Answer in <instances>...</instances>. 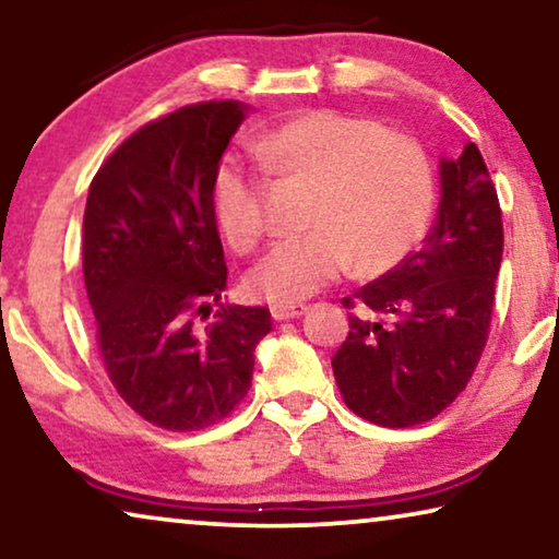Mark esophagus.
I'll return each mask as SVG.
<instances>
[{
	"mask_svg": "<svg viewBox=\"0 0 559 559\" xmlns=\"http://www.w3.org/2000/svg\"><path fill=\"white\" fill-rule=\"evenodd\" d=\"M270 310L274 320H289V318H300L308 308H305L302 302H274Z\"/></svg>",
	"mask_w": 559,
	"mask_h": 559,
	"instance_id": "esophagus-1",
	"label": "esophagus"
}]
</instances>
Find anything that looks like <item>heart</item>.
<instances>
[{
    "instance_id": "obj_1",
    "label": "heart",
    "mask_w": 559,
    "mask_h": 559,
    "mask_svg": "<svg viewBox=\"0 0 559 559\" xmlns=\"http://www.w3.org/2000/svg\"><path fill=\"white\" fill-rule=\"evenodd\" d=\"M259 167L226 155L213 170V213L236 251L264 236L266 186L300 182V226L274 243L247 274V289L266 302H297L356 272L400 264L430 224L435 173L419 140L335 109L305 111L251 140Z\"/></svg>"
}]
</instances>
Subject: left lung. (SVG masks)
I'll list each match as a JSON object with an SVG mask.
<instances>
[{
	"mask_svg": "<svg viewBox=\"0 0 559 559\" xmlns=\"http://www.w3.org/2000/svg\"><path fill=\"white\" fill-rule=\"evenodd\" d=\"M438 221L417 251L343 305L350 331L333 356L335 384L381 427L430 423L476 371L493 316L503 224L478 147L440 163Z\"/></svg>",
	"mask_w": 559,
	"mask_h": 559,
	"instance_id": "8db88e82",
	"label": "left lung"
}]
</instances>
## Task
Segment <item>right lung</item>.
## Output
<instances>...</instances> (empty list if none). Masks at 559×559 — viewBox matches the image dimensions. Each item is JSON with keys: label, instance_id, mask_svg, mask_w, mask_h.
I'll list each match as a JSON object with an SVG mask.
<instances>
[{"label": "right lung", "instance_id": "add662e5", "mask_svg": "<svg viewBox=\"0 0 559 559\" xmlns=\"http://www.w3.org/2000/svg\"><path fill=\"white\" fill-rule=\"evenodd\" d=\"M241 121L231 98L182 106L121 142L88 188L83 280L104 369L136 415L170 432L231 415L272 331L266 308L221 302L211 182Z\"/></svg>", "mask_w": 559, "mask_h": 559}]
</instances>
